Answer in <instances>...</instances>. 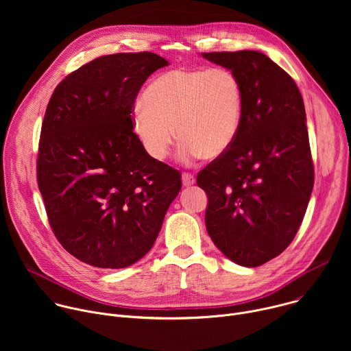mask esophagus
<instances>
[{
  "instance_id": "34e87169",
  "label": "esophagus",
  "mask_w": 351,
  "mask_h": 351,
  "mask_svg": "<svg viewBox=\"0 0 351 351\" xmlns=\"http://www.w3.org/2000/svg\"><path fill=\"white\" fill-rule=\"evenodd\" d=\"M182 183H183V186H186V187L194 184V183H195L194 175H191V173H189V172H184V173L182 175Z\"/></svg>"
}]
</instances>
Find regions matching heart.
I'll list each match as a JSON object with an SVG mask.
<instances>
[{
  "label": "heart",
  "mask_w": 351,
  "mask_h": 351,
  "mask_svg": "<svg viewBox=\"0 0 351 351\" xmlns=\"http://www.w3.org/2000/svg\"><path fill=\"white\" fill-rule=\"evenodd\" d=\"M243 119V87L228 68L173 69L149 84L133 110L132 126L144 152L156 161L182 141L184 162L217 158L236 140ZM177 130H174V128Z\"/></svg>",
  "instance_id": "heart-1"
}]
</instances>
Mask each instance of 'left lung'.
Returning <instances> with one entry per match:
<instances>
[{
	"mask_svg": "<svg viewBox=\"0 0 351 351\" xmlns=\"http://www.w3.org/2000/svg\"><path fill=\"white\" fill-rule=\"evenodd\" d=\"M243 87V119L225 154L197 176L208 197L207 232L234 264L260 267L283 253L303 222L314 167L303 97L260 51L203 53Z\"/></svg>",
	"mask_w": 351,
	"mask_h": 351,
	"instance_id": "left-lung-1",
	"label": "left lung"
}]
</instances>
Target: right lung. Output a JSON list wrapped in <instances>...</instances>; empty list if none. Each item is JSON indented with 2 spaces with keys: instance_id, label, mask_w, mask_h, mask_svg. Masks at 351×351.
I'll list each match as a JSON object with an SVG mask.
<instances>
[{
  "instance_id": "obj_1",
  "label": "right lung",
  "mask_w": 351,
  "mask_h": 351,
  "mask_svg": "<svg viewBox=\"0 0 351 351\" xmlns=\"http://www.w3.org/2000/svg\"><path fill=\"white\" fill-rule=\"evenodd\" d=\"M167 65L147 51L104 56L49 98L37 183L56 237L88 265L119 269L143 258L180 191L179 171L149 157L132 126L140 87Z\"/></svg>"
}]
</instances>
